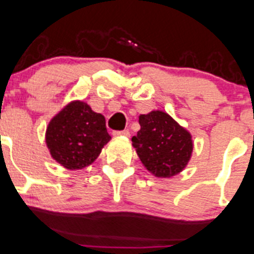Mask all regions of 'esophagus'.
<instances>
[{"mask_svg":"<svg viewBox=\"0 0 254 254\" xmlns=\"http://www.w3.org/2000/svg\"><path fill=\"white\" fill-rule=\"evenodd\" d=\"M114 136H130V132L127 130H122V131H114L113 132Z\"/></svg>","mask_w":254,"mask_h":254,"instance_id":"34e87169","label":"esophagus"}]
</instances>
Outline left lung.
I'll list each match as a JSON object with an SVG mask.
<instances>
[{
  "instance_id": "1",
  "label": "left lung",
  "mask_w": 254,
  "mask_h": 254,
  "mask_svg": "<svg viewBox=\"0 0 254 254\" xmlns=\"http://www.w3.org/2000/svg\"><path fill=\"white\" fill-rule=\"evenodd\" d=\"M139 124L140 130L131 141L146 170L158 178L183 172L194 148L190 132L162 110L141 114Z\"/></svg>"
}]
</instances>
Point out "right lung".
Returning a JSON list of instances; mask_svg holds the SVG:
<instances>
[{
	"label": "right lung",
	"instance_id": "obj_1",
	"mask_svg": "<svg viewBox=\"0 0 254 254\" xmlns=\"http://www.w3.org/2000/svg\"><path fill=\"white\" fill-rule=\"evenodd\" d=\"M110 139L104 115L81 100L64 106L50 120L45 134L51 158L67 170L92 164Z\"/></svg>",
	"mask_w": 254,
	"mask_h": 254
}]
</instances>
